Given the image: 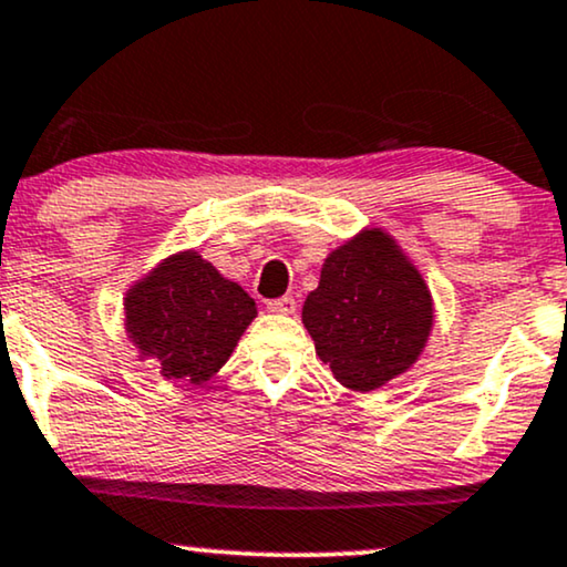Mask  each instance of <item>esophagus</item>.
I'll return each instance as SVG.
<instances>
[{
	"label": "esophagus",
	"mask_w": 567,
	"mask_h": 567,
	"mask_svg": "<svg viewBox=\"0 0 567 567\" xmlns=\"http://www.w3.org/2000/svg\"><path fill=\"white\" fill-rule=\"evenodd\" d=\"M268 310H270V312H281V316H291V312L297 310V299L291 297V295L278 297V299H270Z\"/></svg>",
	"instance_id": "obj_1"
}]
</instances>
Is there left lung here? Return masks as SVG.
I'll return each instance as SVG.
<instances>
[{
	"label": "left lung",
	"mask_w": 567,
	"mask_h": 567,
	"mask_svg": "<svg viewBox=\"0 0 567 567\" xmlns=\"http://www.w3.org/2000/svg\"><path fill=\"white\" fill-rule=\"evenodd\" d=\"M302 323L337 381L370 391L404 373L423 352L433 302L394 241L365 230L328 255Z\"/></svg>",
	"instance_id": "1"
}]
</instances>
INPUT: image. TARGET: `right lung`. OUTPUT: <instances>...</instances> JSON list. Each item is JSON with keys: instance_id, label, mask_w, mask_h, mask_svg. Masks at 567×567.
<instances>
[{"instance_id": "1", "label": "right lung", "mask_w": 567, "mask_h": 567, "mask_svg": "<svg viewBox=\"0 0 567 567\" xmlns=\"http://www.w3.org/2000/svg\"><path fill=\"white\" fill-rule=\"evenodd\" d=\"M257 316L255 299L197 251L171 257L125 297V326L144 358L176 381H207Z\"/></svg>"}]
</instances>
